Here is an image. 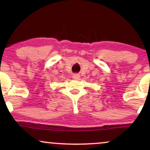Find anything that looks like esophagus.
<instances>
[{"instance_id":"1","label":"esophagus","mask_w":150,"mask_h":150,"mask_svg":"<svg viewBox=\"0 0 150 150\" xmlns=\"http://www.w3.org/2000/svg\"><path fill=\"white\" fill-rule=\"evenodd\" d=\"M80 75H78V74H74L73 75V78L75 80H78L79 79H80Z\"/></svg>"}]
</instances>
